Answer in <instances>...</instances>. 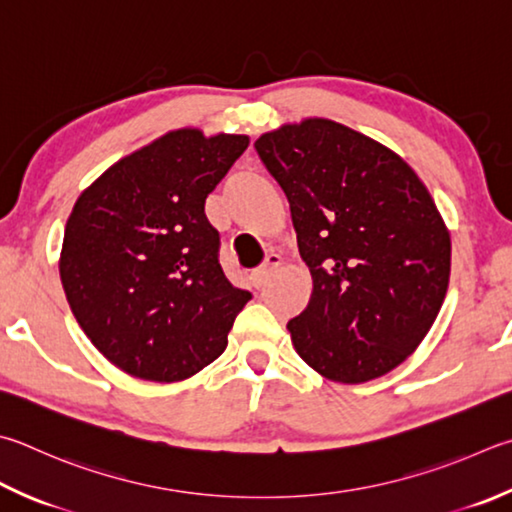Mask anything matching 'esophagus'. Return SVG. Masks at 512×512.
<instances>
[{"label": "esophagus", "instance_id": "34e87169", "mask_svg": "<svg viewBox=\"0 0 512 512\" xmlns=\"http://www.w3.org/2000/svg\"><path fill=\"white\" fill-rule=\"evenodd\" d=\"M280 266H282V257H280V255H268L264 266L257 268V271H255L253 275H250V282H253L255 288H262L268 280H271L273 273H275Z\"/></svg>", "mask_w": 512, "mask_h": 512}]
</instances>
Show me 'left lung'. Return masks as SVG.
Returning <instances> with one entry per match:
<instances>
[{
	"mask_svg": "<svg viewBox=\"0 0 512 512\" xmlns=\"http://www.w3.org/2000/svg\"><path fill=\"white\" fill-rule=\"evenodd\" d=\"M284 190L313 293L286 324L333 383L360 385L410 358L441 311L450 232L425 183L383 143L329 118L255 141Z\"/></svg>",
	"mask_w": 512,
	"mask_h": 512,
	"instance_id": "1",
	"label": "left lung"
}]
</instances>
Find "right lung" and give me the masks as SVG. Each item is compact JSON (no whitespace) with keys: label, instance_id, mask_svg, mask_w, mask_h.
Returning <instances> with one entry per match:
<instances>
[{"label":"right lung","instance_id":"obj_1","mask_svg":"<svg viewBox=\"0 0 512 512\" xmlns=\"http://www.w3.org/2000/svg\"><path fill=\"white\" fill-rule=\"evenodd\" d=\"M246 134L181 127L123 156L67 219L60 280L80 329L111 365L154 383L199 374L250 300L219 264L203 212Z\"/></svg>","mask_w":512,"mask_h":512}]
</instances>
